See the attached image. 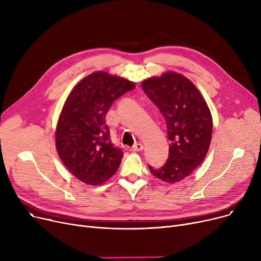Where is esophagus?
<instances>
[{
	"label": "esophagus",
	"mask_w": 261,
	"mask_h": 261,
	"mask_svg": "<svg viewBox=\"0 0 261 261\" xmlns=\"http://www.w3.org/2000/svg\"><path fill=\"white\" fill-rule=\"evenodd\" d=\"M143 149H144V147H143V145L141 143H136V144H134L132 146L133 151H142Z\"/></svg>",
	"instance_id": "1"
}]
</instances>
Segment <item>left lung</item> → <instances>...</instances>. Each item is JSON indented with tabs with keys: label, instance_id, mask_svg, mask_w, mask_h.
<instances>
[{
	"label": "left lung",
	"instance_id": "8db88e82",
	"mask_svg": "<svg viewBox=\"0 0 261 261\" xmlns=\"http://www.w3.org/2000/svg\"><path fill=\"white\" fill-rule=\"evenodd\" d=\"M142 89L165 118L170 141L166 163L161 168L149 165L150 172L166 183L180 182L206 156L213 132L210 109L193 82L173 72L145 80Z\"/></svg>",
	"mask_w": 261,
	"mask_h": 261
}]
</instances>
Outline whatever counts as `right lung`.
<instances>
[{"label": "right lung", "instance_id": "1", "mask_svg": "<svg viewBox=\"0 0 261 261\" xmlns=\"http://www.w3.org/2000/svg\"><path fill=\"white\" fill-rule=\"evenodd\" d=\"M134 88L127 79L96 72L68 95L57 123L56 148L65 167L81 182L99 185L118 169L123 152L111 141L106 115Z\"/></svg>", "mask_w": 261, "mask_h": 261}]
</instances>
